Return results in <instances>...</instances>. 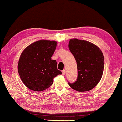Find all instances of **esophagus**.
<instances>
[{
  "label": "esophagus",
  "instance_id": "1",
  "mask_svg": "<svg viewBox=\"0 0 122 122\" xmlns=\"http://www.w3.org/2000/svg\"><path fill=\"white\" fill-rule=\"evenodd\" d=\"M62 74L63 75H65V69H63V71H62Z\"/></svg>",
  "mask_w": 122,
  "mask_h": 122
}]
</instances>
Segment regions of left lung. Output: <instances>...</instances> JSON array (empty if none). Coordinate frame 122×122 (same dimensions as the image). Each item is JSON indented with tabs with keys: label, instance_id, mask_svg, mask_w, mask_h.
Here are the masks:
<instances>
[{
	"label": "left lung",
	"instance_id": "8db88e82",
	"mask_svg": "<svg viewBox=\"0 0 122 122\" xmlns=\"http://www.w3.org/2000/svg\"><path fill=\"white\" fill-rule=\"evenodd\" d=\"M68 48L74 56L78 68V77L73 83L68 82L73 90L85 92L93 88L103 75L104 59L97 46L87 41L71 39Z\"/></svg>",
	"mask_w": 122,
	"mask_h": 122
}]
</instances>
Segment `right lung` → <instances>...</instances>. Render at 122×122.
Returning <instances> with one entry per match:
<instances>
[{
	"mask_svg": "<svg viewBox=\"0 0 122 122\" xmlns=\"http://www.w3.org/2000/svg\"><path fill=\"white\" fill-rule=\"evenodd\" d=\"M57 42L40 40L27 47L19 58L18 70L25 85L35 91H42L53 84V78L61 74L56 60H51Z\"/></svg>",
	"mask_w": 122,
	"mask_h": 122,
	"instance_id": "add662e5",
	"label": "right lung"
}]
</instances>
